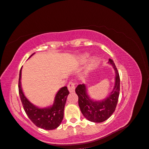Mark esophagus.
Returning a JSON list of instances; mask_svg holds the SVG:
<instances>
[{"label":"esophagus","instance_id":"esophagus-1","mask_svg":"<svg viewBox=\"0 0 149 149\" xmlns=\"http://www.w3.org/2000/svg\"><path fill=\"white\" fill-rule=\"evenodd\" d=\"M68 89L70 92H74L75 91V84L74 82L70 81L69 84H68Z\"/></svg>","mask_w":149,"mask_h":149}]
</instances>
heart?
<instances>
[{
  "label": "heart",
  "mask_w": 149,
  "mask_h": 149,
  "mask_svg": "<svg viewBox=\"0 0 149 149\" xmlns=\"http://www.w3.org/2000/svg\"><path fill=\"white\" fill-rule=\"evenodd\" d=\"M87 57V55H84V56L82 57V60H86ZM93 61H92V63L93 62Z\"/></svg>",
  "instance_id": "b5f03b06"
}]
</instances>
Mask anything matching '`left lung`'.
I'll return each instance as SVG.
<instances>
[{
  "label": "left lung",
  "mask_w": 149,
  "mask_h": 149,
  "mask_svg": "<svg viewBox=\"0 0 149 149\" xmlns=\"http://www.w3.org/2000/svg\"><path fill=\"white\" fill-rule=\"evenodd\" d=\"M109 62L112 65L116 75L113 91L107 99L98 102L92 100L87 95L85 84H79L75 88L80 110L87 119L93 122H102L108 119L114 112L117 104L120 91V76L113 61L109 58Z\"/></svg>",
  "instance_id": "left-lung-1"
}]
</instances>
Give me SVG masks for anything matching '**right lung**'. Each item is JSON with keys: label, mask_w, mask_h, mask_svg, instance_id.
Masks as SVG:
<instances>
[{"label": "right lung", "mask_w": 149, "mask_h": 149, "mask_svg": "<svg viewBox=\"0 0 149 149\" xmlns=\"http://www.w3.org/2000/svg\"><path fill=\"white\" fill-rule=\"evenodd\" d=\"M21 70L22 67L19 73V93L24 109L28 117L39 128L49 130L57 128L62 121L66 99L69 93L67 87H63L58 91L52 107L39 109L30 102L24 94L21 88Z\"/></svg>", "instance_id": "add662e5"}]
</instances>
